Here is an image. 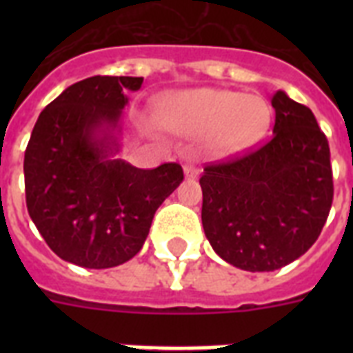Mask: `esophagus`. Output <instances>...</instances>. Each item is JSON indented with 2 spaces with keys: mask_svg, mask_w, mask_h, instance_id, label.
Masks as SVG:
<instances>
[{
  "mask_svg": "<svg viewBox=\"0 0 353 353\" xmlns=\"http://www.w3.org/2000/svg\"><path fill=\"white\" fill-rule=\"evenodd\" d=\"M183 172H185L187 179H198L199 176V168H196L194 165H185L183 166Z\"/></svg>",
  "mask_w": 353,
  "mask_h": 353,
  "instance_id": "obj_1",
  "label": "esophagus"
}]
</instances>
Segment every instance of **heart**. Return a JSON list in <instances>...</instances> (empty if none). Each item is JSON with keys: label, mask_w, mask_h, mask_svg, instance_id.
Masks as SVG:
<instances>
[{"label": "heart", "mask_w": 353, "mask_h": 353, "mask_svg": "<svg viewBox=\"0 0 353 353\" xmlns=\"http://www.w3.org/2000/svg\"><path fill=\"white\" fill-rule=\"evenodd\" d=\"M166 126L185 135H209L210 150L234 155L265 135L271 110L262 97L227 90H192L176 93L159 104Z\"/></svg>", "instance_id": "obj_1"}]
</instances>
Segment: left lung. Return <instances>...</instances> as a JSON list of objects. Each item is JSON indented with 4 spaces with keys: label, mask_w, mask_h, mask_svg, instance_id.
<instances>
[{
    "label": "left lung",
    "mask_w": 353,
    "mask_h": 353,
    "mask_svg": "<svg viewBox=\"0 0 353 353\" xmlns=\"http://www.w3.org/2000/svg\"><path fill=\"white\" fill-rule=\"evenodd\" d=\"M273 137L199 179L201 223L216 254L234 268L274 271L302 256L323 231L334 199L328 139L312 110L279 90Z\"/></svg>",
    "instance_id": "left-lung-1"
}]
</instances>
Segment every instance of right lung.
Here are the masks:
<instances>
[{
    "label": "right lung",
    "instance_id": "1",
    "mask_svg": "<svg viewBox=\"0 0 353 353\" xmlns=\"http://www.w3.org/2000/svg\"><path fill=\"white\" fill-rule=\"evenodd\" d=\"M143 77H91L63 90L36 121L25 150L30 220L58 256L115 268L144 245L155 210L183 181L177 163L141 170L119 159L122 110Z\"/></svg>",
    "mask_w": 353,
    "mask_h": 353
}]
</instances>
